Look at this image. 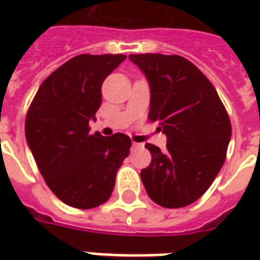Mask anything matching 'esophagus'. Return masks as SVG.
<instances>
[{"label": "esophagus", "instance_id": "1", "mask_svg": "<svg viewBox=\"0 0 260 260\" xmlns=\"http://www.w3.org/2000/svg\"><path fill=\"white\" fill-rule=\"evenodd\" d=\"M132 147H135V149H142V147H143V143H136V142H134V143H132Z\"/></svg>", "mask_w": 260, "mask_h": 260}]
</instances>
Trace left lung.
I'll return each mask as SVG.
<instances>
[{
    "mask_svg": "<svg viewBox=\"0 0 260 260\" xmlns=\"http://www.w3.org/2000/svg\"><path fill=\"white\" fill-rule=\"evenodd\" d=\"M150 86L149 119L167 136V149L146 143L152 161L141 171L149 198L169 209L198 201L221 170L231 122L214 86L180 55L131 54Z\"/></svg>",
    "mask_w": 260,
    "mask_h": 260,
    "instance_id": "8db88e82",
    "label": "left lung"
}]
</instances>
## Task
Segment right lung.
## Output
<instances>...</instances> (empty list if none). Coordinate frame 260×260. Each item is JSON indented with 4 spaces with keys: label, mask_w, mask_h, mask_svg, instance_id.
I'll use <instances>...</instances> for the list:
<instances>
[{
    "label": "right lung",
    "mask_w": 260,
    "mask_h": 260,
    "mask_svg": "<svg viewBox=\"0 0 260 260\" xmlns=\"http://www.w3.org/2000/svg\"><path fill=\"white\" fill-rule=\"evenodd\" d=\"M125 58L76 55L43 82L29 107L27 145L48 188L68 206L93 209L107 202L129 154L124 134H89V121L102 104V83Z\"/></svg>",
    "instance_id": "obj_1"
}]
</instances>
